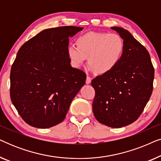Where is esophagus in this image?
Masks as SVG:
<instances>
[{
  "mask_svg": "<svg viewBox=\"0 0 161 161\" xmlns=\"http://www.w3.org/2000/svg\"><path fill=\"white\" fill-rule=\"evenodd\" d=\"M91 81H92L91 78H90V77H89V76H87L86 77V84H89V83H91Z\"/></svg>",
  "mask_w": 161,
  "mask_h": 161,
  "instance_id": "esophagus-1",
  "label": "esophagus"
}]
</instances>
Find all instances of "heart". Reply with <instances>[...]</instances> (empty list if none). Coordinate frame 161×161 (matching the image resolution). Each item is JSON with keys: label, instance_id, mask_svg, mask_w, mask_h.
<instances>
[{"label": "heart", "instance_id": "heart-1", "mask_svg": "<svg viewBox=\"0 0 161 161\" xmlns=\"http://www.w3.org/2000/svg\"><path fill=\"white\" fill-rule=\"evenodd\" d=\"M76 45H69L67 53L72 66L79 69L87 60L88 68L99 75L112 71L120 62L125 42L119 35L106 32H89L76 39Z\"/></svg>", "mask_w": 161, "mask_h": 161}]
</instances>
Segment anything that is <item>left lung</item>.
Instances as JSON below:
<instances>
[{
	"label": "left lung",
	"instance_id": "1",
	"mask_svg": "<svg viewBox=\"0 0 161 161\" xmlns=\"http://www.w3.org/2000/svg\"><path fill=\"white\" fill-rule=\"evenodd\" d=\"M111 29L123 39L125 51L112 71L92 80L95 90L92 109L99 122L119 128L135 122L144 111L153 92L155 71L149 52L128 31Z\"/></svg>",
	"mask_w": 161,
	"mask_h": 161
}]
</instances>
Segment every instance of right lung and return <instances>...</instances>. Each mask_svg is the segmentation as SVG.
<instances>
[{
  "mask_svg": "<svg viewBox=\"0 0 161 161\" xmlns=\"http://www.w3.org/2000/svg\"><path fill=\"white\" fill-rule=\"evenodd\" d=\"M83 29L48 28L19 48L10 73V97L22 119L31 126L49 128L64 119L86 75L72 67L69 38Z\"/></svg>",
  "mask_w": 161,
  "mask_h": 161,
  "instance_id": "obj_1",
  "label": "right lung"
}]
</instances>
